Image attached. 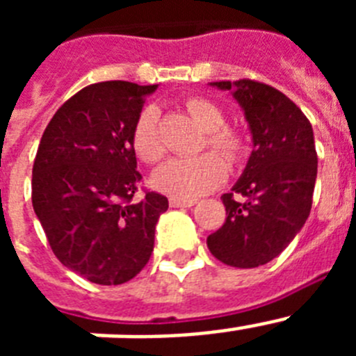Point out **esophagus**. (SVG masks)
<instances>
[{
	"label": "esophagus",
	"mask_w": 356,
	"mask_h": 356,
	"mask_svg": "<svg viewBox=\"0 0 356 356\" xmlns=\"http://www.w3.org/2000/svg\"><path fill=\"white\" fill-rule=\"evenodd\" d=\"M169 205L172 207V209H188V207L194 205L193 200H178V197H171L169 200Z\"/></svg>",
	"instance_id": "34e87169"
}]
</instances>
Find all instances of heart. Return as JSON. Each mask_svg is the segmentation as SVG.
<instances>
[{"label": "heart", "mask_w": 356, "mask_h": 356, "mask_svg": "<svg viewBox=\"0 0 356 356\" xmlns=\"http://www.w3.org/2000/svg\"><path fill=\"white\" fill-rule=\"evenodd\" d=\"M185 108L197 127L205 131L201 149L217 151L229 163L241 162L246 151L244 135L225 124V112L207 97H188ZM131 149L144 163H156L163 156V144L159 134V110L146 108L137 115L131 128ZM228 168L216 153H203L193 159H171L153 172V187L169 196L193 200L216 191L226 180Z\"/></svg>", "instance_id": "1"}]
</instances>
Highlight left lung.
<instances>
[{
	"label": "left lung",
	"instance_id": "8db88e82",
	"mask_svg": "<svg viewBox=\"0 0 356 356\" xmlns=\"http://www.w3.org/2000/svg\"><path fill=\"white\" fill-rule=\"evenodd\" d=\"M210 85L229 90L242 106L253 151L232 193L221 196L226 221L209 235L207 246L226 266L259 267L291 244L312 209L317 176L312 124L271 85L246 78Z\"/></svg>",
	"mask_w": 356,
	"mask_h": 356
}]
</instances>
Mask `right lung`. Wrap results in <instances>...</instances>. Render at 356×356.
I'll use <instances>...</instances> for the list:
<instances>
[{"mask_svg": "<svg viewBox=\"0 0 356 356\" xmlns=\"http://www.w3.org/2000/svg\"><path fill=\"white\" fill-rule=\"evenodd\" d=\"M156 85H87L56 110L37 149L31 203L53 253L99 285H121L153 253L155 226L168 197L144 191L131 128Z\"/></svg>", "mask_w": 356, "mask_h": 356, "instance_id": "obj_1", "label": "right lung"}]
</instances>
